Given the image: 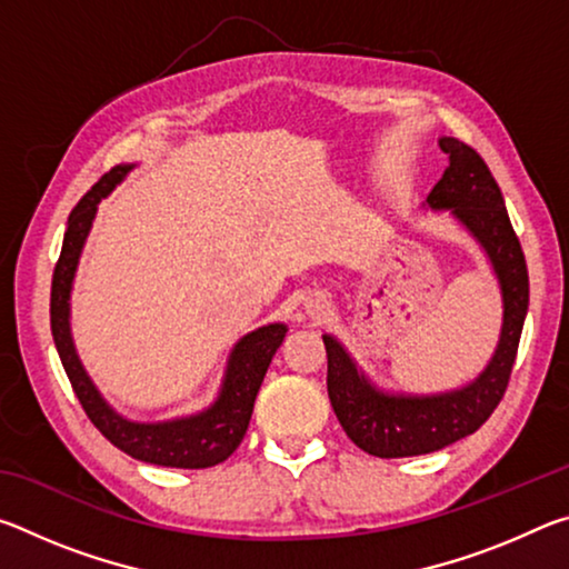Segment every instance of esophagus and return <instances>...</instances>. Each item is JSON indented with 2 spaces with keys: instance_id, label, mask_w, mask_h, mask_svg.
<instances>
[{
  "instance_id": "34e87169",
  "label": "esophagus",
  "mask_w": 569,
  "mask_h": 569,
  "mask_svg": "<svg viewBox=\"0 0 569 569\" xmlns=\"http://www.w3.org/2000/svg\"><path fill=\"white\" fill-rule=\"evenodd\" d=\"M311 308H313V313H319V311H321V308H323V306H321V303H319V301H316V303H311Z\"/></svg>"
}]
</instances>
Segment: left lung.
I'll return each instance as SVG.
<instances>
[{"label":"left lung","instance_id":"8db88e82","mask_svg":"<svg viewBox=\"0 0 569 569\" xmlns=\"http://www.w3.org/2000/svg\"><path fill=\"white\" fill-rule=\"evenodd\" d=\"M449 168L429 192L431 208H451L485 246L505 298V323L495 359L469 387L441 397H387L356 371L341 343L323 336L329 356L331 407L356 447L381 459L445 449L485 423L502 401L529 306V276L519 238L509 223L502 190L479 152L457 138H441Z\"/></svg>","mask_w":569,"mask_h":569}]
</instances>
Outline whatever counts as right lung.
<instances>
[{"label":"right lung","mask_w":569,"mask_h":569,"mask_svg":"<svg viewBox=\"0 0 569 569\" xmlns=\"http://www.w3.org/2000/svg\"><path fill=\"white\" fill-rule=\"evenodd\" d=\"M130 166H114L110 172L94 182L84 192L80 203L72 208L67 218V230L62 240V253L57 258L52 273V296H50V323L52 339L60 353V361L70 379L74 397L80 399L88 419L98 427L100 435L140 461L160 467L178 469H206L226 461L238 449L246 437L250 413H253L256 393L261 389V381L268 371L273 353L283 343L286 326L271 323L263 326L246 339L236 343L228 361V373L223 391L218 401L208 411L198 417L176 419L166 423H134L114 413L102 401L98 389L92 387L88 373H84L80 359H77L72 336H70V288L77 268V258L84 246V238L90 233L94 210L100 198L118 186Z\"/></svg>","instance_id":"right-lung-1"}]
</instances>
